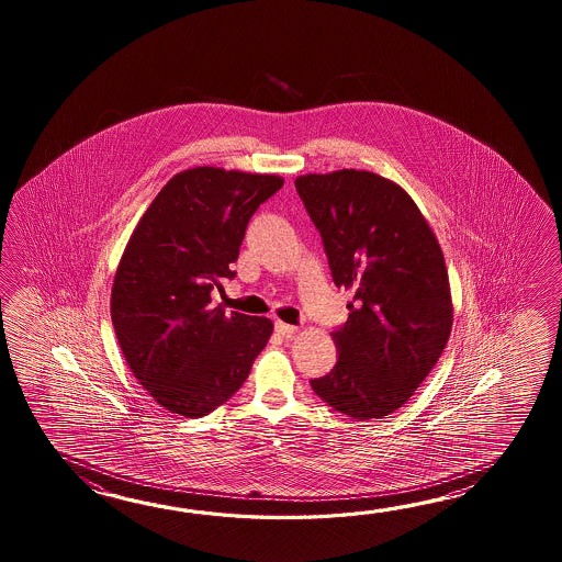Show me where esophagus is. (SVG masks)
<instances>
[{"label": "esophagus", "instance_id": "obj_1", "mask_svg": "<svg viewBox=\"0 0 562 562\" xmlns=\"http://www.w3.org/2000/svg\"><path fill=\"white\" fill-rule=\"evenodd\" d=\"M276 329L277 334H281L283 337H293V335L297 334V327L289 325V323L277 322Z\"/></svg>", "mask_w": 562, "mask_h": 562}]
</instances>
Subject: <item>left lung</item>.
<instances>
[{
	"mask_svg": "<svg viewBox=\"0 0 562 562\" xmlns=\"http://www.w3.org/2000/svg\"><path fill=\"white\" fill-rule=\"evenodd\" d=\"M322 233L335 285L353 291L339 358L311 380L349 418H383L426 380L452 331L454 307L440 243L418 204L394 180L341 168L295 179Z\"/></svg>",
	"mask_w": 562,
	"mask_h": 562,
	"instance_id": "1",
	"label": "left lung"
}]
</instances>
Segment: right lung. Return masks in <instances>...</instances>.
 <instances>
[{
  "mask_svg": "<svg viewBox=\"0 0 562 562\" xmlns=\"http://www.w3.org/2000/svg\"><path fill=\"white\" fill-rule=\"evenodd\" d=\"M285 180L196 167L168 180L120 257L110 315L122 356L156 404L201 418L251 373L273 322L211 305L252 213Z\"/></svg>",
  "mask_w": 562,
  "mask_h": 562,
  "instance_id": "add662e5",
  "label": "right lung"
}]
</instances>
